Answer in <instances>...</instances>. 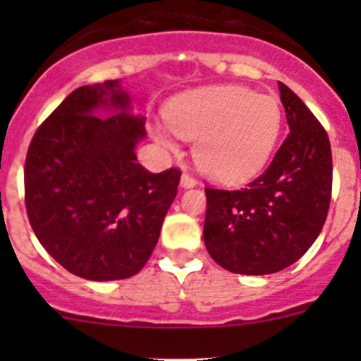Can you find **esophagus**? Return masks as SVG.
<instances>
[{"label":"esophagus","instance_id":"obj_1","mask_svg":"<svg viewBox=\"0 0 361 361\" xmlns=\"http://www.w3.org/2000/svg\"><path fill=\"white\" fill-rule=\"evenodd\" d=\"M195 185H197V180L192 178L190 174H183V176H181V187L183 188H194Z\"/></svg>","mask_w":361,"mask_h":361}]
</instances>
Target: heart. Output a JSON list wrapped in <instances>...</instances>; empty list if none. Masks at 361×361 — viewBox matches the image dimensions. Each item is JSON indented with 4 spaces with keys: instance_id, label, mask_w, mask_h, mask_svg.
<instances>
[{
    "instance_id": "heart-1",
    "label": "heart",
    "mask_w": 361,
    "mask_h": 361,
    "mask_svg": "<svg viewBox=\"0 0 361 361\" xmlns=\"http://www.w3.org/2000/svg\"><path fill=\"white\" fill-rule=\"evenodd\" d=\"M166 123H152L155 143L176 152L174 134L194 141L199 169L220 183L253 178L271 159L283 129V110L276 97L246 87H202L171 99Z\"/></svg>"
}]
</instances>
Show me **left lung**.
<instances>
[{
	"label": "left lung",
	"instance_id": "left-lung-1",
	"mask_svg": "<svg viewBox=\"0 0 361 361\" xmlns=\"http://www.w3.org/2000/svg\"><path fill=\"white\" fill-rule=\"evenodd\" d=\"M290 134L271 166L241 190L206 188L204 245L234 274L264 276L295 264L316 241L332 195L329 134L278 82Z\"/></svg>",
	"mask_w": 361,
	"mask_h": 361
}]
</instances>
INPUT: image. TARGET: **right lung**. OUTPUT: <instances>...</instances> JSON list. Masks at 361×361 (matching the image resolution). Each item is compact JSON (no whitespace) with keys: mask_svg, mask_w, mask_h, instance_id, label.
I'll use <instances>...</instances> for the list:
<instances>
[{"mask_svg":"<svg viewBox=\"0 0 361 361\" xmlns=\"http://www.w3.org/2000/svg\"><path fill=\"white\" fill-rule=\"evenodd\" d=\"M145 120L130 113L120 80H108L73 90L32 136L24 167L29 224L71 274L130 278L157 245L181 173L137 164Z\"/></svg>","mask_w":361,"mask_h":361,"instance_id":"1","label":"right lung"}]
</instances>
